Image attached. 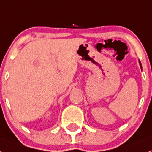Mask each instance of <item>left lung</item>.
Masks as SVG:
<instances>
[{"label": "left lung", "instance_id": "8db88e82", "mask_svg": "<svg viewBox=\"0 0 152 152\" xmlns=\"http://www.w3.org/2000/svg\"><path fill=\"white\" fill-rule=\"evenodd\" d=\"M139 65H140V67H141V69H142V66H141V62H140V61H139Z\"/></svg>", "mask_w": 152, "mask_h": 152}]
</instances>
